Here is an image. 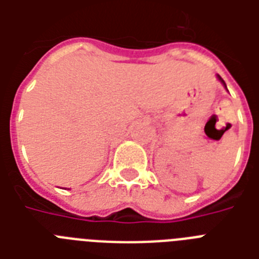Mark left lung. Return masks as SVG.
Instances as JSON below:
<instances>
[{"label":"left lung","instance_id":"left-lung-1","mask_svg":"<svg viewBox=\"0 0 259 259\" xmlns=\"http://www.w3.org/2000/svg\"><path fill=\"white\" fill-rule=\"evenodd\" d=\"M218 78H219V80H221V82H222V83H223V84H225V86H226V83H225V80H223V79H222V78H221V76H218Z\"/></svg>","mask_w":259,"mask_h":259}]
</instances>
